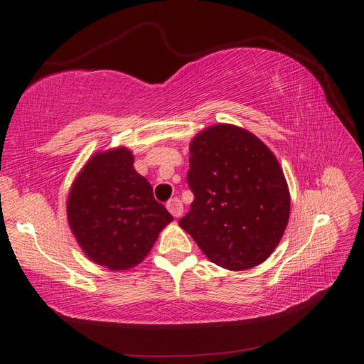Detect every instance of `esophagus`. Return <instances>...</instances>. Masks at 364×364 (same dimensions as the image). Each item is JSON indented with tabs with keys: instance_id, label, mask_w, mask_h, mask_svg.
Returning a JSON list of instances; mask_svg holds the SVG:
<instances>
[{
	"instance_id": "obj_1",
	"label": "esophagus",
	"mask_w": 364,
	"mask_h": 364,
	"mask_svg": "<svg viewBox=\"0 0 364 364\" xmlns=\"http://www.w3.org/2000/svg\"><path fill=\"white\" fill-rule=\"evenodd\" d=\"M167 209L170 211V214L173 215V217H181L182 215V213H183V205H182V202L179 200V199H171L168 203H167Z\"/></svg>"
}]
</instances>
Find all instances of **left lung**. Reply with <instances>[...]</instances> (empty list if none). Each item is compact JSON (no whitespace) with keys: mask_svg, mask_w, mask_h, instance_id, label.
Instances as JSON below:
<instances>
[{"mask_svg":"<svg viewBox=\"0 0 364 364\" xmlns=\"http://www.w3.org/2000/svg\"><path fill=\"white\" fill-rule=\"evenodd\" d=\"M191 211L179 220L209 261L246 270L277 249L290 217V191L273 151L252 132L214 124L190 144Z\"/></svg>","mask_w":364,"mask_h":364,"instance_id":"1","label":"left lung"}]
</instances>
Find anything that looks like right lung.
Instances as JSON below:
<instances>
[{"instance_id":"add662e5","label":"right lung","mask_w":364,"mask_h":364,"mask_svg":"<svg viewBox=\"0 0 364 364\" xmlns=\"http://www.w3.org/2000/svg\"><path fill=\"white\" fill-rule=\"evenodd\" d=\"M134 161L127 147L94 153L75 176L67 200L68 225L80 249L112 272L136 267L173 222Z\"/></svg>"}]
</instances>
